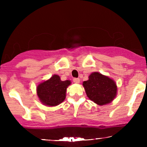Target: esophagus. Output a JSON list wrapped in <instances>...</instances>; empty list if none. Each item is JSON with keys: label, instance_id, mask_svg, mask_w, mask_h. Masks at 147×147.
<instances>
[{"label": "esophagus", "instance_id": "esophagus-1", "mask_svg": "<svg viewBox=\"0 0 147 147\" xmlns=\"http://www.w3.org/2000/svg\"><path fill=\"white\" fill-rule=\"evenodd\" d=\"M73 82H74V83H75V84H79V82H80V79H79V78H74Z\"/></svg>", "mask_w": 147, "mask_h": 147}]
</instances>
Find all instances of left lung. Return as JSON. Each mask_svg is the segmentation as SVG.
Instances as JSON below:
<instances>
[{"instance_id":"obj_1","label":"left lung","mask_w":147,"mask_h":147,"mask_svg":"<svg viewBox=\"0 0 147 147\" xmlns=\"http://www.w3.org/2000/svg\"><path fill=\"white\" fill-rule=\"evenodd\" d=\"M83 86L88 97L99 106L111 103L117 95L115 82L97 72L90 74L88 80L83 82Z\"/></svg>"}]
</instances>
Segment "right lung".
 I'll list each match as a JSON object with an SVG mask.
<instances>
[{
    "instance_id": "1",
    "label": "right lung",
    "mask_w": 147,
    "mask_h": 147,
    "mask_svg": "<svg viewBox=\"0 0 147 147\" xmlns=\"http://www.w3.org/2000/svg\"><path fill=\"white\" fill-rule=\"evenodd\" d=\"M70 84V81H61L59 76L54 75L48 80L37 86V95L44 105L57 106L65 99L66 89Z\"/></svg>"
}]
</instances>
